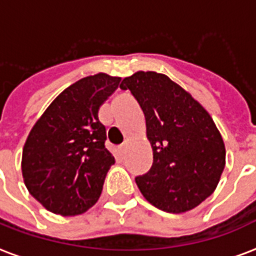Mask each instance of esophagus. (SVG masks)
Wrapping results in <instances>:
<instances>
[{
    "mask_svg": "<svg viewBox=\"0 0 256 256\" xmlns=\"http://www.w3.org/2000/svg\"><path fill=\"white\" fill-rule=\"evenodd\" d=\"M128 141H124L122 145L120 146V154H124L126 153V150H128Z\"/></svg>",
    "mask_w": 256,
    "mask_h": 256,
    "instance_id": "esophagus-1",
    "label": "esophagus"
}]
</instances>
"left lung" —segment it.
I'll list each match as a JSON object with an SVG mask.
<instances>
[{
    "label": "left lung",
    "mask_w": 256,
    "mask_h": 256,
    "mask_svg": "<svg viewBox=\"0 0 256 256\" xmlns=\"http://www.w3.org/2000/svg\"><path fill=\"white\" fill-rule=\"evenodd\" d=\"M141 106L153 165L136 177L144 198L158 210L184 214L214 193L226 166V146L210 112L166 75L136 71L124 78Z\"/></svg>",
    "instance_id": "obj_1"
}]
</instances>
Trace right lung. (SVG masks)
Listing matches in <instances>:
<instances>
[{"instance_id": "right-lung-1", "label": "right lung", "mask_w": 256, "mask_h": 256, "mask_svg": "<svg viewBox=\"0 0 256 256\" xmlns=\"http://www.w3.org/2000/svg\"><path fill=\"white\" fill-rule=\"evenodd\" d=\"M120 82L103 72L83 78L58 94L33 124L21 170L29 193L52 214H84L100 196L115 160L104 148L98 111Z\"/></svg>"}]
</instances>
